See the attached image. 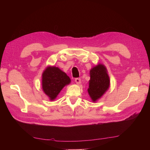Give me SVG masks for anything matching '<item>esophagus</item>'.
<instances>
[{
	"instance_id": "1",
	"label": "esophagus",
	"mask_w": 150,
	"mask_h": 150,
	"mask_svg": "<svg viewBox=\"0 0 150 150\" xmlns=\"http://www.w3.org/2000/svg\"><path fill=\"white\" fill-rule=\"evenodd\" d=\"M75 83H77V85H79L80 83H81V79L80 78H76L75 79Z\"/></svg>"
}]
</instances>
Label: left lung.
<instances>
[{
    "mask_svg": "<svg viewBox=\"0 0 150 150\" xmlns=\"http://www.w3.org/2000/svg\"><path fill=\"white\" fill-rule=\"evenodd\" d=\"M90 77L87 91L91 100L95 103L108 90L110 78L106 67L101 63L91 68Z\"/></svg>",
    "mask_w": 150,
    "mask_h": 150,
    "instance_id": "8db88e82",
    "label": "left lung"
}]
</instances>
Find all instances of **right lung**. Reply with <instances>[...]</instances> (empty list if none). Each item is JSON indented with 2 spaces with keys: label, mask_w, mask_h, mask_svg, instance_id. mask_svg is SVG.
Here are the masks:
<instances>
[{
  "label": "right lung",
  "mask_w": 150,
  "mask_h": 150,
  "mask_svg": "<svg viewBox=\"0 0 150 150\" xmlns=\"http://www.w3.org/2000/svg\"><path fill=\"white\" fill-rule=\"evenodd\" d=\"M42 76L43 91L50 100H54L62 88L71 83L69 76L55 66H47Z\"/></svg>",
  "instance_id": "1"
}]
</instances>
